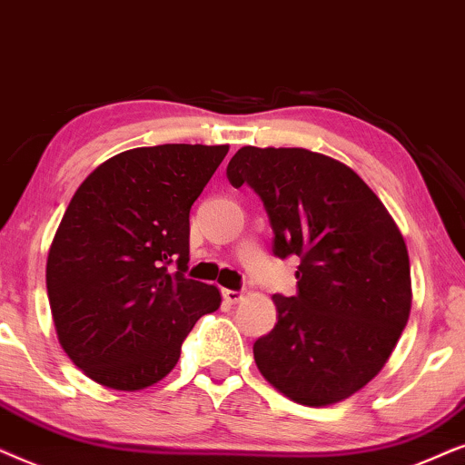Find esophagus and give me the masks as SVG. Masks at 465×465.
<instances>
[{"label":"esophagus","instance_id":"34e87169","mask_svg":"<svg viewBox=\"0 0 465 465\" xmlns=\"http://www.w3.org/2000/svg\"><path fill=\"white\" fill-rule=\"evenodd\" d=\"M223 297L229 304H236V302L242 300V291H233V289H223Z\"/></svg>","mask_w":465,"mask_h":465}]
</instances>
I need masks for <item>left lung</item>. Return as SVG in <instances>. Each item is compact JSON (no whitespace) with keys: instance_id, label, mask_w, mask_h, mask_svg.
<instances>
[{"instance_id":"left-lung-1","label":"left lung","mask_w":465,"mask_h":465,"mask_svg":"<svg viewBox=\"0 0 465 465\" xmlns=\"http://www.w3.org/2000/svg\"><path fill=\"white\" fill-rule=\"evenodd\" d=\"M268 213L276 257H300L297 293L252 344L259 372L289 400L330 406L387 363L411 314V262L398 225L349 165L306 148L242 146L227 165Z\"/></svg>"}]
</instances>
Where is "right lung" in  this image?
Wrapping results in <instances>:
<instances>
[{"label":"right lung","mask_w":465,"mask_h":465,"mask_svg":"<svg viewBox=\"0 0 465 465\" xmlns=\"http://www.w3.org/2000/svg\"><path fill=\"white\" fill-rule=\"evenodd\" d=\"M227 144L132 148L74 193L46 262L59 342L99 385L140 391L172 372L195 321L221 306L187 278L189 213Z\"/></svg>","instance_id":"right-lung-1"}]
</instances>
